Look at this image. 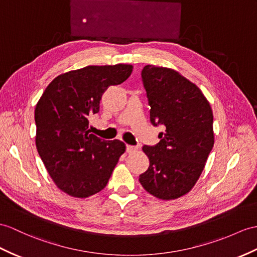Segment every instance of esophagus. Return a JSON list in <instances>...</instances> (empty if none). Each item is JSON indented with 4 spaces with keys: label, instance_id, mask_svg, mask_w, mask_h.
<instances>
[{
    "label": "esophagus",
    "instance_id": "obj_1",
    "mask_svg": "<svg viewBox=\"0 0 257 257\" xmlns=\"http://www.w3.org/2000/svg\"><path fill=\"white\" fill-rule=\"evenodd\" d=\"M137 150V147H135V146H131V145H126V152L128 153V154H131V153H134V152H136Z\"/></svg>",
    "mask_w": 257,
    "mask_h": 257
}]
</instances>
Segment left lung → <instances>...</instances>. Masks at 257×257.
I'll list each match as a JSON object with an SVG mask.
<instances>
[{
  "instance_id": "1",
  "label": "left lung",
  "mask_w": 257,
  "mask_h": 257,
  "mask_svg": "<svg viewBox=\"0 0 257 257\" xmlns=\"http://www.w3.org/2000/svg\"><path fill=\"white\" fill-rule=\"evenodd\" d=\"M142 80L150 105V122L161 125L160 142L144 146L149 167L140 176L142 186L160 199L189 193L214 146V116L203 92L179 72L146 65Z\"/></svg>"
}]
</instances>
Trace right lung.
<instances>
[{
  "mask_svg": "<svg viewBox=\"0 0 257 257\" xmlns=\"http://www.w3.org/2000/svg\"><path fill=\"white\" fill-rule=\"evenodd\" d=\"M130 64L89 65L59 75L48 85L35 109L36 147L61 191L86 198L103 190L125 152L121 141L90 134L89 117L99 112L109 86L122 84Z\"/></svg>",
  "mask_w": 257,
  "mask_h": 257,
  "instance_id": "obj_1",
  "label": "right lung"
}]
</instances>
